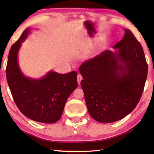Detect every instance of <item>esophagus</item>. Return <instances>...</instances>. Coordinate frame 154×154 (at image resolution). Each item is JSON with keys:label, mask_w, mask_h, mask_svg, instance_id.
<instances>
[{"label": "esophagus", "mask_w": 154, "mask_h": 154, "mask_svg": "<svg viewBox=\"0 0 154 154\" xmlns=\"http://www.w3.org/2000/svg\"><path fill=\"white\" fill-rule=\"evenodd\" d=\"M77 82H78V84H80V83H81V81L82 80V79H83V77H82V76H81V74H78L77 75Z\"/></svg>", "instance_id": "esophagus-1"}]
</instances>
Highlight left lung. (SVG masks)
<instances>
[{
  "label": "left lung",
  "mask_w": 154,
  "mask_h": 154,
  "mask_svg": "<svg viewBox=\"0 0 154 154\" xmlns=\"http://www.w3.org/2000/svg\"><path fill=\"white\" fill-rule=\"evenodd\" d=\"M124 30L114 51H103L79 69L88 111L99 122H114L129 114L144 88L148 64L143 48L131 31Z\"/></svg>",
  "instance_id": "1"
}]
</instances>
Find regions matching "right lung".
Returning a JSON list of instances; mask_svg holds the SVG:
<instances>
[{
  "label": "right lung",
  "instance_id": "1",
  "mask_svg": "<svg viewBox=\"0 0 154 154\" xmlns=\"http://www.w3.org/2000/svg\"><path fill=\"white\" fill-rule=\"evenodd\" d=\"M32 28H28L10 50L6 79L18 109L36 122L52 124L61 119L65 103L77 87L76 71L60 74L50 71L40 79L24 75L18 64V52Z\"/></svg>",
  "mask_w": 154,
  "mask_h": 154
}]
</instances>
